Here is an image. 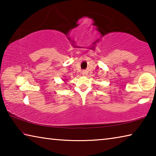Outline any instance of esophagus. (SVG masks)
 Segmentation results:
<instances>
[{
  "mask_svg": "<svg viewBox=\"0 0 156 156\" xmlns=\"http://www.w3.org/2000/svg\"><path fill=\"white\" fill-rule=\"evenodd\" d=\"M82 74H83V76H87V71L83 70V72H82Z\"/></svg>",
  "mask_w": 156,
  "mask_h": 156,
  "instance_id": "34e87169",
  "label": "esophagus"
}]
</instances>
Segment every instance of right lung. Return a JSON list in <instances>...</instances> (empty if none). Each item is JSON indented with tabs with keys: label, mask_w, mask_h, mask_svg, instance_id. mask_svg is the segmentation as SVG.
Masks as SVG:
<instances>
[{
	"label": "right lung",
	"mask_w": 156,
	"mask_h": 156,
	"mask_svg": "<svg viewBox=\"0 0 156 156\" xmlns=\"http://www.w3.org/2000/svg\"><path fill=\"white\" fill-rule=\"evenodd\" d=\"M66 80H67V78H64V79H63V81H64L65 83L66 82Z\"/></svg>",
	"instance_id": "1"
}]
</instances>
